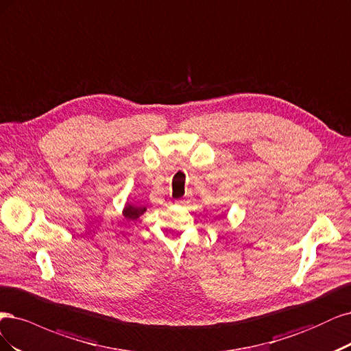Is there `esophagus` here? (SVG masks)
<instances>
[{
    "instance_id": "34e87169",
    "label": "esophagus",
    "mask_w": 351,
    "mask_h": 351,
    "mask_svg": "<svg viewBox=\"0 0 351 351\" xmlns=\"http://www.w3.org/2000/svg\"><path fill=\"white\" fill-rule=\"evenodd\" d=\"M175 202H176V204H178V206H184V204H186V202H188V201H186L185 198H179V199H176Z\"/></svg>"
}]
</instances>
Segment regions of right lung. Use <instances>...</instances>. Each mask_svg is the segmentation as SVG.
<instances>
[{
    "mask_svg": "<svg viewBox=\"0 0 351 351\" xmlns=\"http://www.w3.org/2000/svg\"><path fill=\"white\" fill-rule=\"evenodd\" d=\"M144 211H145V208H138V207H134V206H127L125 210H123V216H125L127 219H131V220H137Z\"/></svg>",
    "mask_w": 351,
    "mask_h": 351,
    "instance_id": "add662e5",
    "label": "right lung"
}]
</instances>
